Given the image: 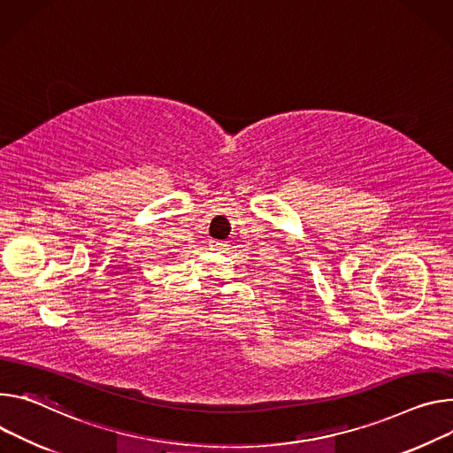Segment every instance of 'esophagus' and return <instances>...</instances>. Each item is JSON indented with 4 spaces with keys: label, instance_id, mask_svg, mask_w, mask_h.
I'll use <instances>...</instances> for the list:
<instances>
[{
    "label": "esophagus",
    "instance_id": "obj_1",
    "mask_svg": "<svg viewBox=\"0 0 453 453\" xmlns=\"http://www.w3.org/2000/svg\"><path fill=\"white\" fill-rule=\"evenodd\" d=\"M226 248V243L220 240H210V250L213 251H222Z\"/></svg>",
    "mask_w": 453,
    "mask_h": 453
}]
</instances>
